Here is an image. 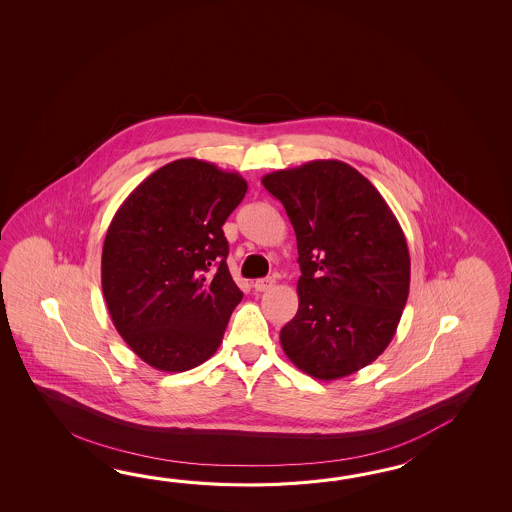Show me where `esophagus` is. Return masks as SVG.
<instances>
[{
	"instance_id": "1",
	"label": "esophagus",
	"mask_w": 512,
	"mask_h": 512,
	"mask_svg": "<svg viewBox=\"0 0 512 512\" xmlns=\"http://www.w3.org/2000/svg\"><path fill=\"white\" fill-rule=\"evenodd\" d=\"M272 285H274V280H272V278H261V280H256V282L252 283L254 291H258V293H265V291H269Z\"/></svg>"
}]
</instances>
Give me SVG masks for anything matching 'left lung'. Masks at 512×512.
Instances as JSON below:
<instances>
[{
  "label": "left lung",
  "mask_w": 512,
  "mask_h": 512,
  "mask_svg": "<svg viewBox=\"0 0 512 512\" xmlns=\"http://www.w3.org/2000/svg\"><path fill=\"white\" fill-rule=\"evenodd\" d=\"M282 201L298 247V311L285 355L320 381L368 366L399 326L410 289L403 229L377 188L342 161H311L261 179Z\"/></svg>",
  "instance_id": "left-lung-1"
}]
</instances>
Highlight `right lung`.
<instances>
[{
    "mask_svg": "<svg viewBox=\"0 0 512 512\" xmlns=\"http://www.w3.org/2000/svg\"><path fill=\"white\" fill-rule=\"evenodd\" d=\"M247 181L179 159L146 177L111 219L102 291L120 337L155 370L210 359L243 293L230 276L223 225Z\"/></svg>",
    "mask_w": 512,
    "mask_h": 512,
    "instance_id": "1",
    "label": "right lung"
}]
</instances>
